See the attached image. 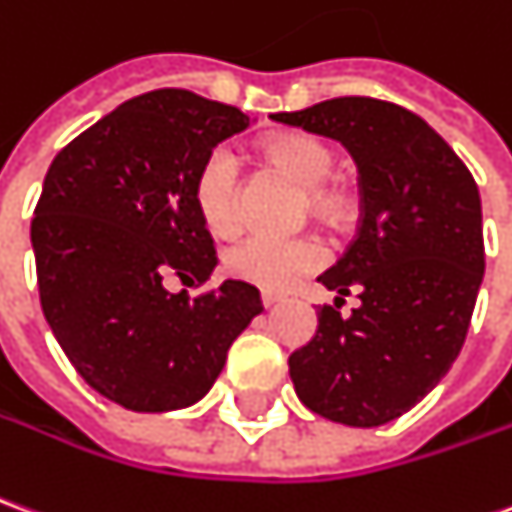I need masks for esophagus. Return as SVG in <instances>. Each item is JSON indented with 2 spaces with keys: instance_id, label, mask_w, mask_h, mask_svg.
Segmentation results:
<instances>
[{
  "instance_id": "34e87169",
  "label": "esophagus",
  "mask_w": 512,
  "mask_h": 512,
  "mask_svg": "<svg viewBox=\"0 0 512 512\" xmlns=\"http://www.w3.org/2000/svg\"><path fill=\"white\" fill-rule=\"evenodd\" d=\"M282 299V293H274V291H263L260 293V302H263V307H274V305H280Z\"/></svg>"
}]
</instances>
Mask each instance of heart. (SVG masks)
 <instances>
[{
  "instance_id": "1",
  "label": "heart",
  "mask_w": 512,
  "mask_h": 512,
  "mask_svg": "<svg viewBox=\"0 0 512 512\" xmlns=\"http://www.w3.org/2000/svg\"><path fill=\"white\" fill-rule=\"evenodd\" d=\"M268 157L291 171L305 188H313L310 207L318 216H335L341 210L338 196L321 188L335 174V155L310 135H280L266 146ZM241 163L230 146L210 149L194 177V205L199 219L213 235H227L238 227ZM327 252L313 238L277 241L268 235H249L224 252V271L235 280L268 291H282L299 277L324 266Z\"/></svg>"
}]
</instances>
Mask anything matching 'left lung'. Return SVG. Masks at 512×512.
<instances>
[{
    "label": "left lung",
    "instance_id": "obj_1",
    "mask_svg": "<svg viewBox=\"0 0 512 512\" xmlns=\"http://www.w3.org/2000/svg\"><path fill=\"white\" fill-rule=\"evenodd\" d=\"M271 119L346 146L360 174L357 238L318 282L360 307L318 310L288 357L302 405L346 427H380L446 377L477 305L485 246L477 182L455 149L405 107L341 96Z\"/></svg>",
    "mask_w": 512,
    "mask_h": 512
}]
</instances>
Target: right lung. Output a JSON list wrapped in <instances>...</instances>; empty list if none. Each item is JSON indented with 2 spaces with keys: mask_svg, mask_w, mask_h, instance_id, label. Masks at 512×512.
Segmentation results:
<instances>
[{
  "mask_svg": "<svg viewBox=\"0 0 512 512\" xmlns=\"http://www.w3.org/2000/svg\"><path fill=\"white\" fill-rule=\"evenodd\" d=\"M255 119L163 88L119 105L46 171L32 219L41 307L71 366L135 413L196 405L230 343L263 310L255 285L224 280L191 299L166 282H207L213 238L194 205L210 149Z\"/></svg>",
  "mask_w": 512,
  "mask_h": 512,
  "instance_id": "obj_1",
  "label": "right lung"
}]
</instances>
